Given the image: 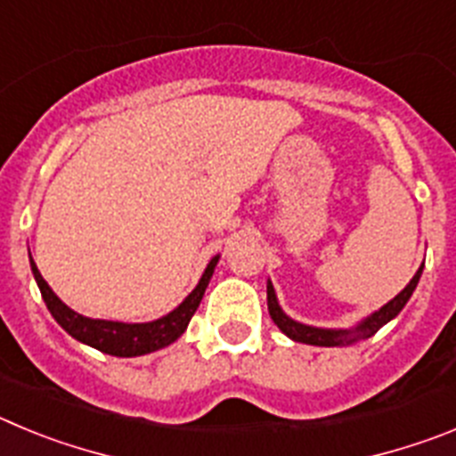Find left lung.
Wrapping results in <instances>:
<instances>
[{"label":"left lung","mask_w":456,"mask_h":456,"mask_svg":"<svg viewBox=\"0 0 456 456\" xmlns=\"http://www.w3.org/2000/svg\"><path fill=\"white\" fill-rule=\"evenodd\" d=\"M422 269L425 263L420 265V269L416 272V276L411 278L409 285L402 289L395 299H390L388 304L381 305L379 310H374L372 315H368L365 320L358 322L352 329H322V326H310L304 322L292 320L289 315H285V310L281 308L276 297V289H273L272 281H267V305L269 315H272L273 324L294 342H304V345H315V347H345V345H354L358 340H365V338H372L374 333L381 329L384 324H388L390 320L400 315L402 308L406 305V301L411 299V294L416 289L418 281L422 276Z\"/></svg>","instance_id":"1"}]
</instances>
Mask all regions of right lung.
<instances>
[{"mask_svg":"<svg viewBox=\"0 0 456 456\" xmlns=\"http://www.w3.org/2000/svg\"><path fill=\"white\" fill-rule=\"evenodd\" d=\"M219 257L221 256H215L209 260L203 276H200L199 285L184 297V301L178 308H173L171 313H167V315L159 317V320L139 322V324H127V322L111 320H91V317L79 315V313L68 308V305L56 297L54 289L47 285L45 278L40 276L38 267H36V263L31 257L29 263L31 273H34L36 283H38V289L40 294H43V301H45L47 310H50L52 317L56 320V324L61 326L68 336L84 342L88 347L98 349V352L109 354V356L132 358L168 347L171 342H175L184 331H187L189 320H191L196 308H199L200 299H203L205 288H208L209 278L215 273Z\"/></svg>","mask_w":456,"mask_h":456,"instance_id":"1","label":"right lung"}]
</instances>
